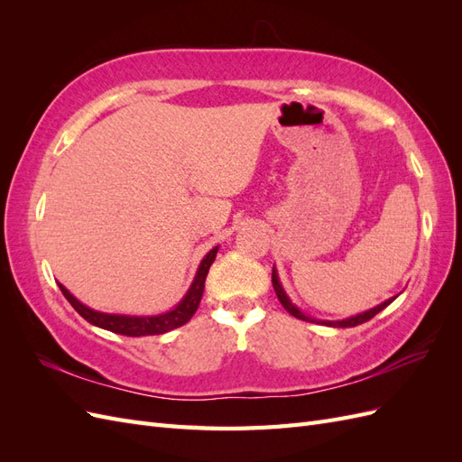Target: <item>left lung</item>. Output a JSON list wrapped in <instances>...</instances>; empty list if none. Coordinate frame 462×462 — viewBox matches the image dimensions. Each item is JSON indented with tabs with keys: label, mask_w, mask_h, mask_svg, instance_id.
<instances>
[{
	"label": "left lung",
	"mask_w": 462,
	"mask_h": 462,
	"mask_svg": "<svg viewBox=\"0 0 462 462\" xmlns=\"http://www.w3.org/2000/svg\"><path fill=\"white\" fill-rule=\"evenodd\" d=\"M272 283H273V289H275V295H277V299H279V302L283 304V309L291 314V316H295V318H299V319H302V321H316V324H324V326H329V328H355V326H360V324H365V321H368V319H372L377 312H382L385 306H389L391 302L395 300V297H391V299H387L385 302H382V304H377L375 309H372V310H366V312H362V314H356V316H353V318H346V319H337V321H328V319H316V318H310V316H306L304 312H300L295 304L291 302V299L287 297V292L283 291V287H282V282H279V277H277V272H275V268L272 270Z\"/></svg>",
	"instance_id": "1"
}]
</instances>
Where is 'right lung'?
<instances>
[{
	"mask_svg": "<svg viewBox=\"0 0 462 462\" xmlns=\"http://www.w3.org/2000/svg\"><path fill=\"white\" fill-rule=\"evenodd\" d=\"M217 248L219 246H214L202 258L199 270H197V275H194V282L189 287L183 300H180L173 310L158 314V316H123V314L97 312V310L88 309V306L82 304L80 300H77L61 283H58V285L63 292V297L69 302H71L73 309L87 321H90L92 326H97V328L114 331V333H119V335H127V337H143V335H162L165 331H171L175 328H180L183 324H187V321L194 316V312H197L200 299H202V292H204L206 275L209 272V265H212L214 260H216Z\"/></svg>",
	"mask_w": 462,
	"mask_h": 462,
	"instance_id": "1",
	"label": "right lung"
}]
</instances>
